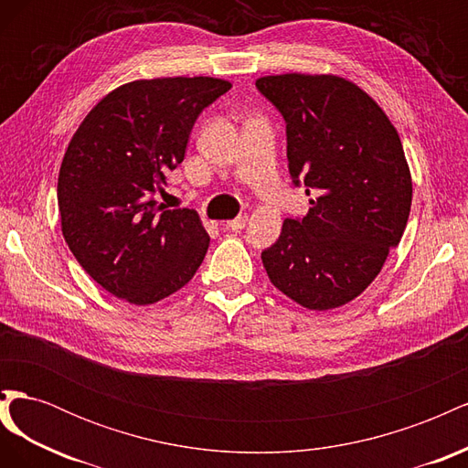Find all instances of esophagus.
I'll list each match as a JSON object with an SVG mask.
<instances>
[{"label": "esophagus", "instance_id": "obj_1", "mask_svg": "<svg viewBox=\"0 0 468 468\" xmlns=\"http://www.w3.org/2000/svg\"><path fill=\"white\" fill-rule=\"evenodd\" d=\"M246 224H248V217L246 215H239L238 218L226 222V229L232 230V232H239V230L246 229Z\"/></svg>", "mask_w": 468, "mask_h": 468}]
</instances>
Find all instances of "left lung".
<instances>
[{"mask_svg": "<svg viewBox=\"0 0 468 468\" xmlns=\"http://www.w3.org/2000/svg\"><path fill=\"white\" fill-rule=\"evenodd\" d=\"M256 88L285 119L292 186L314 195L261 251L263 267L301 306L337 308L371 285L404 234L412 177L399 133L344 78L265 76Z\"/></svg>", "mask_w": 468, "mask_h": 468, "instance_id": "obj_1", "label": "left lung"}]
</instances>
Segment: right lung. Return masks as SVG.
Instances as JSON below:
<instances>
[{
  "mask_svg": "<svg viewBox=\"0 0 468 468\" xmlns=\"http://www.w3.org/2000/svg\"><path fill=\"white\" fill-rule=\"evenodd\" d=\"M232 83L138 80L103 97L69 140L58 176L62 234L86 273L133 304L186 287L210 238L193 208H165L167 174L186 158L203 109Z\"/></svg>",
  "mask_w": 468,
  "mask_h": 468,
  "instance_id": "1",
  "label": "right lung"
}]
</instances>
